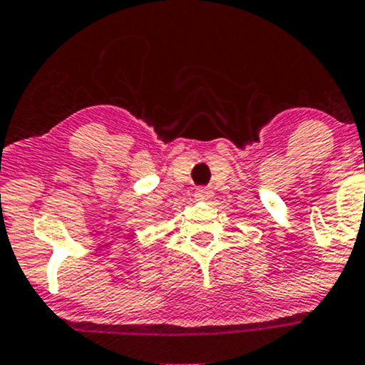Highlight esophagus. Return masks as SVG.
<instances>
[{
    "label": "esophagus",
    "instance_id": "esophagus-1",
    "mask_svg": "<svg viewBox=\"0 0 365 365\" xmlns=\"http://www.w3.org/2000/svg\"><path fill=\"white\" fill-rule=\"evenodd\" d=\"M213 197V190L207 189V187H199L197 190H195V199L197 201H207V199Z\"/></svg>",
    "mask_w": 365,
    "mask_h": 365
}]
</instances>
